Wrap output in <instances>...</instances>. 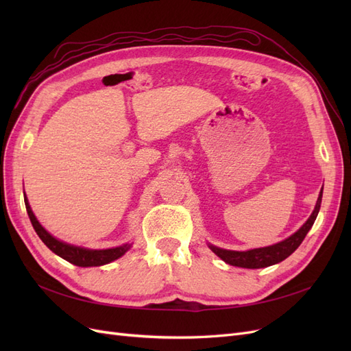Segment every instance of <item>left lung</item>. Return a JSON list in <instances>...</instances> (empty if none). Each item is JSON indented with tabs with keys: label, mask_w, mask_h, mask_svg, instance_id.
<instances>
[{
	"label": "left lung",
	"mask_w": 351,
	"mask_h": 351,
	"mask_svg": "<svg viewBox=\"0 0 351 351\" xmlns=\"http://www.w3.org/2000/svg\"><path fill=\"white\" fill-rule=\"evenodd\" d=\"M322 192H324V187L321 190L319 197H317V200H316L313 212L311 214V217L307 218L304 224L299 230H297L294 234H291L290 237H287L285 240H282L280 243H275V244H272V246L250 249V250H244V252L221 249V247H217L210 243H208V246L212 252L217 254L218 258H221L228 265H232V267H240V268H247V269H259V268L271 267V265H275V263H280L284 259L289 258L290 254L300 246L302 241L306 237V234L312 228L313 222H315L317 214H319V209H321Z\"/></svg>",
	"instance_id": "1"
}]
</instances>
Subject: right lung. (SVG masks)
Listing matches in <instances>:
<instances>
[{"mask_svg":"<svg viewBox=\"0 0 351 351\" xmlns=\"http://www.w3.org/2000/svg\"><path fill=\"white\" fill-rule=\"evenodd\" d=\"M25 205H26V210H27V215L30 218L32 226H34L39 239L47 244V247L49 250L58 254V256L64 261L76 265V267H82V268L102 267V265H107L115 259L121 258L127 250H130L132 244H133V243H124V244H121V246L111 247V249H88V247H82V246H74V244L56 239L54 236L49 234V232L44 227L40 226V222L38 221V218L34 214V210H32V208L29 205L26 193H25Z\"/></svg>","mask_w":351,"mask_h":351,"instance_id":"right-lung-1","label":"right lung"}]
</instances>
